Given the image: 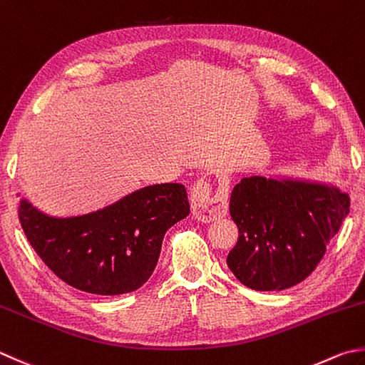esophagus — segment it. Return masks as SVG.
Wrapping results in <instances>:
<instances>
[{"label":"esophagus","instance_id":"esophagus-1","mask_svg":"<svg viewBox=\"0 0 365 365\" xmlns=\"http://www.w3.org/2000/svg\"><path fill=\"white\" fill-rule=\"evenodd\" d=\"M191 210L199 221L210 223L227 213V191L223 190L212 195L209 182L197 180L191 188Z\"/></svg>","mask_w":365,"mask_h":365}]
</instances>
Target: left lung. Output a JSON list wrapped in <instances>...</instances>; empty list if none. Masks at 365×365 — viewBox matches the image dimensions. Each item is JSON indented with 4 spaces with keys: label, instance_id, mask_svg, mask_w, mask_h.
Segmentation results:
<instances>
[{
    "label": "left lung",
    "instance_id": "obj_1",
    "mask_svg": "<svg viewBox=\"0 0 365 365\" xmlns=\"http://www.w3.org/2000/svg\"><path fill=\"white\" fill-rule=\"evenodd\" d=\"M230 212L237 244L227 267L247 288L282 291L305 280L349 212V197L329 185L242 178Z\"/></svg>",
    "mask_w": 365,
    "mask_h": 365
}]
</instances>
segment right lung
<instances>
[{
	"mask_svg": "<svg viewBox=\"0 0 365 365\" xmlns=\"http://www.w3.org/2000/svg\"><path fill=\"white\" fill-rule=\"evenodd\" d=\"M190 213L180 183L145 187L103 210L50 218L21 201L19 218L42 262L69 287L90 294L135 291L153 274L163 237Z\"/></svg>",
	"mask_w": 365,
	"mask_h": 365,
	"instance_id": "obj_1",
	"label": "right lung"
}]
</instances>
